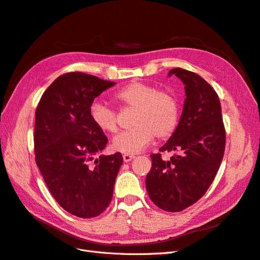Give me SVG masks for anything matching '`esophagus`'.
Listing matches in <instances>:
<instances>
[{
  "label": "esophagus",
  "instance_id": "esophagus-1",
  "mask_svg": "<svg viewBox=\"0 0 260 260\" xmlns=\"http://www.w3.org/2000/svg\"><path fill=\"white\" fill-rule=\"evenodd\" d=\"M135 155L133 154H123L122 155V158H123V161H125V162H129V161H131L133 158H135Z\"/></svg>",
  "mask_w": 260,
  "mask_h": 260
}]
</instances>
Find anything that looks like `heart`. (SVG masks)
Here are the masks:
<instances>
[{"mask_svg": "<svg viewBox=\"0 0 260 260\" xmlns=\"http://www.w3.org/2000/svg\"><path fill=\"white\" fill-rule=\"evenodd\" d=\"M114 99L120 106L136 108L132 118L135 127L113 139L115 151L139 153L153 142L155 136L166 139L177 129L180 107L177 98L170 92L160 91L153 84L135 81L118 90ZM91 119L102 132L113 135L118 130L116 111L103 102L92 104Z\"/></svg>", "mask_w": 260, "mask_h": 260, "instance_id": "heart-1", "label": "heart"}]
</instances>
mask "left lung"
Listing matches in <instances>:
<instances>
[{
    "instance_id": "left-lung-1",
    "label": "left lung",
    "mask_w": 260,
    "mask_h": 260,
    "mask_svg": "<svg viewBox=\"0 0 260 260\" xmlns=\"http://www.w3.org/2000/svg\"><path fill=\"white\" fill-rule=\"evenodd\" d=\"M184 83L185 100L177 129L152 154V169L145 185L156 206L170 212L193 205L206 193L222 161L225 130L221 105L212 86L198 74L182 68L171 69ZM174 151L170 160L161 153Z\"/></svg>"
}]
</instances>
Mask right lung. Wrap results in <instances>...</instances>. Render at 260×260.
Segmentation results:
<instances>
[{
    "label": "right lung",
    "instance_id": "1",
    "mask_svg": "<svg viewBox=\"0 0 260 260\" xmlns=\"http://www.w3.org/2000/svg\"><path fill=\"white\" fill-rule=\"evenodd\" d=\"M114 84L67 73L45 90L36 111V162L55 201L80 218L96 217L108 207L123 161L120 153L95 157L108 140L93 123L91 105Z\"/></svg>",
    "mask_w": 260,
    "mask_h": 260
}]
</instances>
